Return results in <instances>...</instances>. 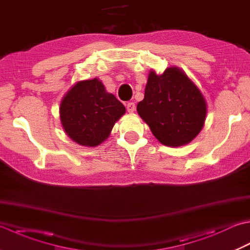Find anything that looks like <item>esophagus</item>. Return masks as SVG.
Returning a JSON list of instances; mask_svg holds the SVG:
<instances>
[{
    "mask_svg": "<svg viewBox=\"0 0 250 250\" xmlns=\"http://www.w3.org/2000/svg\"><path fill=\"white\" fill-rule=\"evenodd\" d=\"M126 110H128V112H133L135 110L134 103H132V102L128 103V104H126Z\"/></svg>",
    "mask_w": 250,
    "mask_h": 250,
    "instance_id": "1",
    "label": "esophagus"
}]
</instances>
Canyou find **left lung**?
Wrapping results in <instances>:
<instances>
[{
	"label": "left lung",
	"instance_id": "obj_1",
	"mask_svg": "<svg viewBox=\"0 0 250 250\" xmlns=\"http://www.w3.org/2000/svg\"><path fill=\"white\" fill-rule=\"evenodd\" d=\"M136 109L161 144L179 147L202 131L207 103L183 70L170 67L163 75L149 71L144 100Z\"/></svg>",
	"mask_w": 250,
	"mask_h": 250
}]
</instances>
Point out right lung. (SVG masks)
I'll return each instance as SVG.
<instances>
[{
  "label": "right lung",
  "instance_id": "right-lung-1",
  "mask_svg": "<svg viewBox=\"0 0 250 250\" xmlns=\"http://www.w3.org/2000/svg\"><path fill=\"white\" fill-rule=\"evenodd\" d=\"M125 107L97 78L79 81L62 97L61 122L66 134L82 146L100 145L125 115Z\"/></svg>",
  "mask_w": 250,
  "mask_h": 250
}]
</instances>
